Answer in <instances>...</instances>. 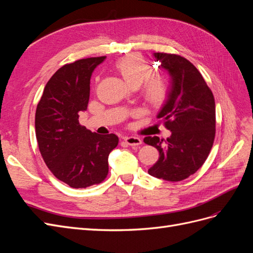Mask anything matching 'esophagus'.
<instances>
[{"label":"esophagus","instance_id":"obj_1","mask_svg":"<svg viewBox=\"0 0 253 253\" xmlns=\"http://www.w3.org/2000/svg\"><path fill=\"white\" fill-rule=\"evenodd\" d=\"M124 140L128 144L131 145V147H138L142 143V140L139 138V137H136V136H127L125 137Z\"/></svg>","mask_w":253,"mask_h":253}]
</instances>
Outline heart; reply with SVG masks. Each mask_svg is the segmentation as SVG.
Segmentation results:
<instances>
[{"label":"heart","mask_w":253,"mask_h":253,"mask_svg":"<svg viewBox=\"0 0 253 253\" xmlns=\"http://www.w3.org/2000/svg\"><path fill=\"white\" fill-rule=\"evenodd\" d=\"M116 70L129 85L138 87L144 81L142 95L145 100L152 105H162L170 93V85L163 76L150 77L152 68L150 64L138 53H131L115 64Z\"/></svg>","instance_id":"obj_1"}]
</instances>
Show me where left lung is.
Listing matches in <instances>:
<instances>
[{
    "label": "left lung",
    "mask_w": 253,
    "mask_h": 253,
    "mask_svg": "<svg viewBox=\"0 0 253 253\" xmlns=\"http://www.w3.org/2000/svg\"><path fill=\"white\" fill-rule=\"evenodd\" d=\"M160 66L170 75V93L157 118L171 131L167 140L144 137V143L159 152L149 174L168 181H180L206 162L215 137V102L197 68L183 57L155 52Z\"/></svg>",
    "instance_id": "1"
}]
</instances>
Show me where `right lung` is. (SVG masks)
I'll return each mask as SVG.
<instances>
[{"label":"right lung","mask_w":253,"mask_h":253,"mask_svg":"<svg viewBox=\"0 0 253 253\" xmlns=\"http://www.w3.org/2000/svg\"><path fill=\"white\" fill-rule=\"evenodd\" d=\"M106 57L65 64L45 85L36 111V136L48 169L72 188L100 183L109 173V155L117 147L115 134L99 135L79 124L86 111L90 77Z\"/></svg>","instance_id":"right-lung-1"}]
</instances>
